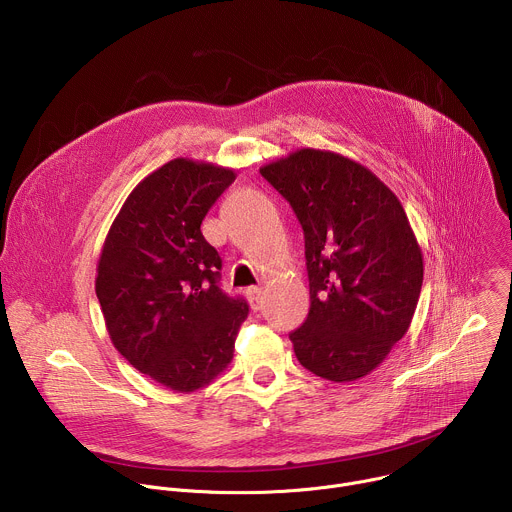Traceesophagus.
<instances>
[{
	"label": "esophagus",
	"instance_id": "esophagus-1",
	"mask_svg": "<svg viewBox=\"0 0 512 512\" xmlns=\"http://www.w3.org/2000/svg\"><path fill=\"white\" fill-rule=\"evenodd\" d=\"M247 296H249V304L253 310L261 308V289L259 287H249L247 289Z\"/></svg>",
	"mask_w": 512,
	"mask_h": 512
}]
</instances>
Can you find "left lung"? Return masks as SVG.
Masks as SVG:
<instances>
[{"mask_svg": "<svg viewBox=\"0 0 512 512\" xmlns=\"http://www.w3.org/2000/svg\"><path fill=\"white\" fill-rule=\"evenodd\" d=\"M259 172L304 229L310 312L289 334L300 364L334 383L367 377L409 330L423 283L399 198L334 152L298 150Z\"/></svg>", "mask_w": 512, "mask_h": 512, "instance_id": "1", "label": "left lung"}]
</instances>
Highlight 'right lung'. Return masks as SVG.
<instances>
[{
    "mask_svg": "<svg viewBox=\"0 0 512 512\" xmlns=\"http://www.w3.org/2000/svg\"><path fill=\"white\" fill-rule=\"evenodd\" d=\"M231 168L176 158L143 178L105 239L95 291L115 348L156 383L190 393L233 360L249 314L218 285L221 255L202 237Z\"/></svg>",
    "mask_w": 512,
    "mask_h": 512,
    "instance_id": "right-lung-1",
    "label": "right lung"
}]
</instances>
